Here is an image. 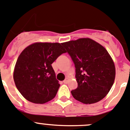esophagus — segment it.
I'll use <instances>...</instances> for the list:
<instances>
[{"label": "esophagus", "mask_w": 130, "mask_h": 130, "mask_svg": "<svg viewBox=\"0 0 130 130\" xmlns=\"http://www.w3.org/2000/svg\"><path fill=\"white\" fill-rule=\"evenodd\" d=\"M68 80H69V79H68V78H65V80H64V81H63V83H64V84H67V83H68Z\"/></svg>", "instance_id": "34e87169"}]
</instances>
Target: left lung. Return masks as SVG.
Listing matches in <instances>:
<instances>
[{
	"label": "left lung",
	"mask_w": 130,
	"mask_h": 130,
	"mask_svg": "<svg viewBox=\"0 0 130 130\" xmlns=\"http://www.w3.org/2000/svg\"><path fill=\"white\" fill-rule=\"evenodd\" d=\"M76 68L78 87L71 91L80 102L91 104L107 95L115 78V67L108 52L89 38L63 43Z\"/></svg>",
	"instance_id": "obj_1"
}]
</instances>
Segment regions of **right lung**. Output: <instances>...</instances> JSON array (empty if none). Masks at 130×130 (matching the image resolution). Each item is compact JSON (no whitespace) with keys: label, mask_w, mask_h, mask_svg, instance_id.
Here are the masks:
<instances>
[{"label":"right lung","mask_w":130,"mask_h":130,"mask_svg":"<svg viewBox=\"0 0 130 130\" xmlns=\"http://www.w3.org/2000/svg\"><path fill=\"white\" fill-rule=\"evenodd\" d=\"M65 52L62 43H35L23 50L15 66L13 79L24 98L35 104L54 98L60 85L52 64Z\"/></svg>","instance_id":"obj_1"}]
</instances>
